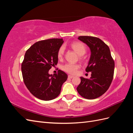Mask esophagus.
<instances>
[{"label": "esophagus", "mask_w": 133, "mask_h": 133, "mask_svg": "<svg viewBox=\"0 0 133 133\" xmlns=\"http://www.w3.org/2000/svg\"><path fill=\"white\" fill-rule=\"evenodd\" d=\"M74 78V76L70 75H68V78H69V79H72V78Z\"/></svg>", "instance_id": "34e87169"}]
</instances>
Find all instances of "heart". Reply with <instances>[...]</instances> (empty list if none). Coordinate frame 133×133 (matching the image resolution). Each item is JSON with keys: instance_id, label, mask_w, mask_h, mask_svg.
<instances>
[{"instance_id": "b5f03b06", "label": "heart", "mask_w": 133, "mask_h": 133, "mask_svg": "<svg viewBox=\"0 0 133 133\" xmlns=\"http://www.w3.org/2000/svg\"><path fill=\"white\" fill-rule=\"evenodd\" d=\"M71 48L73 49L75 53L79 56H82L86 52V48L85 45L82 43L80 42H74L70 45ZM64 52V48L63 46L60 47L58 50L57 56L58 59H60L63 58ZM79 66L78 64H74L71 63H68L62 66V69L66 73L71 74H75L77 70L79 69Z\"/></svg>"}]
</instances>
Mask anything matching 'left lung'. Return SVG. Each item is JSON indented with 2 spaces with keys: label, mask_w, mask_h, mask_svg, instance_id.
<instances>
[{
  "label": "left lung",
  "mask_w": 133,
  "mask_h": 133,
  "mask_svg": "<svg viewBox=\"0 0 133 133\" xmlns=\"http://www.w3.org/2000/svg\"><path fill=\"white\" fill-rule=\"evenodd\" d=\"M79 41L86 44L90 50V57L86 68L91 72L90 79L81 78L76 89L78 93L87 99H96L107 91L113 79L115 64L109 48L98 38L80 36Z\"/></svg>",
  "instance_id": "8db88e82"
}]
</instances>
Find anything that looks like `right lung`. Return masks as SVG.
<instances>
[{
  "label": "right lung",
  "instance_id": "1",
  "mask_svg": "<svg viewBox=\"0 0 133 133\" xmlns=\"http://www.w3.org/2000/svg\"><path fill=\"white\" fill-rule=\"evenodd\" d=\"M63 39L54 38L39 41L28 49L22 64L24 82L36 98L48 101L60 94L68 75L59 70L57 74H49L52 66L57 65L58 51Z\"/></svg>",
  "mask_w": 133,
  "mask_h": 133
}]
</instances>
